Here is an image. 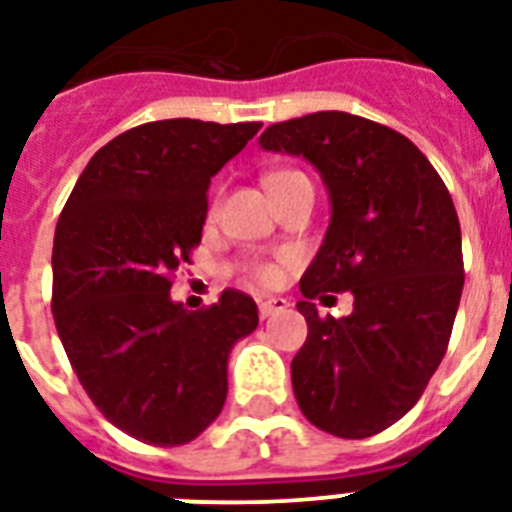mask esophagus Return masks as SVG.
Instances as JSON below:
<instances>
[{"label":"esophagus","mask_w":512,"mask_h":512,"mask_svg":"<svg viewBox=\"0 0 512 512\" xmlns=\"http://www.w3.org/2000/svg\"><path fill=\"white\" fill-rule=\"evenodd\" d=\"M285 307H291L288 299H283V296H269V299L259 301V315L261 318H272L275 312H283Z\"/></svg>","instance_id":"obj_1"}]
</instances>
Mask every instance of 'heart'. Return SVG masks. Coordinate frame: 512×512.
<instances>
[{
	"label": "heart",
	"instance_id": "1",
	"mask_svg": "<svg viewBox=\"0 0 512 512\" xmlns=\"http://www.w3.org/2000/svg\"><path fill=\"white\" fill-rule=\"evenodd\" d=\"M288 176H293V170H277V173H269V176L264 178V184H267L269 189V186L277 184V181H283V178ZM213 211H216V205H213ZM245 275L259 285H275L277 280H280V267L267 264V261H256V264H248V267H245Z\"/></svg>",
	"mask_w": 512,
	"mask_h": 512
}]
</instances>
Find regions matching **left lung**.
I'll return each instance as SVG.
<instances>
[{
	"instance_id": "8db88e82",
	"label": "left lung",
	"mask_w": 512,
	"mask_h": 512,
	"mask_svg": "<svg viewBox=\"0 0 512 512\" xmlns=\"http://www.w3.org/2000/svg\"><path fill=\"white\" fill-rule=\"evenodd\" d=\"M261 149L304 157L331 197V224L301 277L310 334L291 363L312 425L368 438L395 425L441 366L465 285L454 202L398 130L347 112L269 125ZM350 290L353 315L320 319L311 299Z\"/></svg>"
}]
</instances>
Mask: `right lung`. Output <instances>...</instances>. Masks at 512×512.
Segmentation results:
<instances>
[{
	"mask_svg": "<svg viewBox=\"0 0 512 512\" xmlns=\"http://www.w3.org/2000/svg\"><path fill=\"white\" fill-rule=\"evenodd\" d=\"M261 122L160 120L87 162L53 240V318L98 411L152 446H184L219 417L227 360L259 326L256 301L224 291L197 312L170 299L192 264L208 186Z\"/></svg>",
	"mask_w": 512,
	"mask_h": 512,
	"instance_id": "obj_1",
	"label": "right lung"
}]
</instances>
